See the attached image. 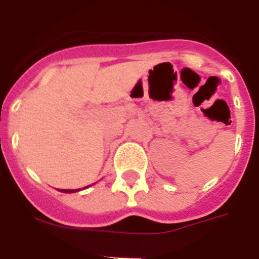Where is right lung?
Listing matches in <instances>:
<instances>
[{"mask_svg": "<svg viewBox=\"0 0 259 259\" xmlns=\"http://www.w3.org/2000/svg\"><path fill=\"white\" fill-rule=\"evenodd\" d=\"M79 191V189H63L62 192H66V193H72V192H76Z\"/></svg>", "mask_w": 259, "mask_h": 259, "instance_id": "1", "label": "right lung"}]
</instances>
